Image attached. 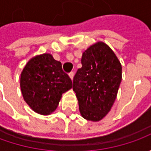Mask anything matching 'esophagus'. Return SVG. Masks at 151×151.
I'll list each match as a JSON object with an SVG mask.
<instances>
[{
    "mask_svg": "<svg viewBox=\"0 0 151 151\" xmlns=\"http://www.w3.org/2000/svg\"><path fill=\"white\" fill-rule=\"evenodd\" d=\"M69 76H70V79H71V80H73V77H74V72H73V71L70 72V73H69Z\"/></svg>",
    "mask_w": 151,
    "mask_h": 151,
    "instance_id": "1",
    "label": "esophagus"
}]
</instances>
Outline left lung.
Wrapping results in <instances>:
<instances>
[{"instance_id": "8db88e82", "label": "left lung", "mask_w": 151, "mask_h": 151, "mask_svg": "<svg viewBox=\"0 0 151 151\" xmlns=\"http://www.w3.org/2000/svg\"><path fill=\"white\" fill-rule=\"evenodd\" d=\"M81 68L73 79V91L81 116L99 121L110 111L122 80V66L107 44L98 42L85 51Z\"/></svg>"}]
</instances>
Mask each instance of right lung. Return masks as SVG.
<instances>
[{
    "mask_svg": "<svg viewBox=\"0 0 151 151\" xmlns=\"http://www.w3.org/2000/svg\"><path fill=\"white\" fill-rule=\"evenodd\" d=\"M20 86L28 106L36 113L48 115L58 107L62 94L72 87V81L60 61L44 54L27 62L21 74Z\"/></svg>",
    "mask_w": 151,
    "mask_h": 151,
    "instance_id": "obj_1",
    "label": "right lung"
}]
</instances>
